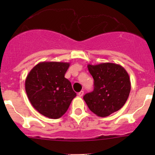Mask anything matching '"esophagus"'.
Segmentation results:
<instances>
[{
    "label": "esophagus",
    "mask_w": 155,
    "mask_h": 155,
    "mask_svg": "<svg viewBox=\"0 0 155 155\" xmlns=\"http://www.w3.org/2000/svg\"><path fill=\"white\" fill-rule=\"evenodd\" d=\"M78 95H79V97H82L84 95V91H81L80 92H79L78 93Z\"/></svg>",
    "instance_id": "esophagus-1"
}]
</instances>
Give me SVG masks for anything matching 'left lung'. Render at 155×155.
<instances>
[{
  "label": "left lung",
  "instance_id": "1",
  "mask_svg": "<svg viewBox=\"0 0 155 155\" xmlns=\"http://www.w3.org/2000/svg\"><path fill=\"white\" fill-rule=\"evenodd\" d=\"M94 88L83 97L89 109L99 117L109 116L125 104L131 88L129 75L114 63L87 64Z\"/></svg>",
  "mask_w": 155,
  "mask_h": 155
}]
</instances>
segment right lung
Returning <instances> with one entry per match:
<instances>
[{
    "instance_id": "add662e5",
    "label": "right lung",
    "mask_w": 155,
    "mask_h": 155,
    "mask_svg": "<svg viewBox=\"0 0 155 155\" xmlns=\"http://www.w3.org/2000/svg\"><path fill=\"white\" fill-rule=\"evenodd\" d=\"M70 63L43 61L29 72L25 91L31 105L44 116L61 118L76 96L71 83L64 77Z\"/></svg>"
}]
</instances>
